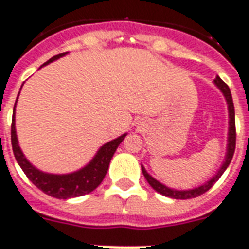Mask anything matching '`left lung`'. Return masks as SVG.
I'll return each instance as SVG.
<instances>
[{
	"mask_svg": "<svg viewBox=\"0 0 249 249\" xmlns=\"http://www.w3.org/2000/svg\"><path fill=\"white\" fill-rule=\"evenodd\" d=\"M213 83L216 84V87L222 91V93L226 97L228 104V116H230V128H228V143H227V154H226V161L223 162L222 167L219 169V171L215 176L210 179L209 182H206L204 185L199 186V187H195L191 190H174L170 187H166L165 185H162L161 182H158L157 179H154L152 176H149L148 171L145 170V167L141 166L142 169L143 177L146 178V181L149 182V185L152 186L154 190L160 193V194L173 198V199H191V198H196L199 195L204 194L206 191H209L213 186V183L218 181L219 178L222 177L224 170L227 169L228 165L231 163V160L233 157V153H235V146H236V129H235V108H233V101L232 96H231V91L226 83L223 82L222 79L216 76V79L213 80Z\"/></svg>",
	"mask_w": 249,
	"mask_h": 249,
	"instance_id": "8db88e82",
	"label": "left lung"
}]
</instances>
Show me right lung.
Instances as JSON below:
<instances>
[{"label":"right lung","instance_id":"right-lung-1","mask_svg":"<svg viewBox=\"0 0 249 249\" xmlns=\"http://www.w3.org/2000/svg\"><path fill=\"white\" fill-rule=\"evenodd\" d=\"M67 53L55 55L50 60H47L43 66L54 62L56 59L62 58ZM18 96H19V93H18ZM14 115H16V106H14L12 120V146L14 157H16L18 165L21 166V169L26 174L27 178L39 190H42L45 194L50 195V196L58 198V199H68V198L82 196V195H86L95 190L97 186L100 185L101 181L104 179L107 171H108V167H109V162L113 157V154H115L116 149H117L120 143L123 142V140L126 136V133H125L117 137L116 140H112L109 142L104 143L99 149L96 156L92 158V161L80 170L73 171V173H70V174H49V173H43V171L38 170L36 167L33 166L30 162L27 161L26 157L23 156V153H22L21 148L18 145V139H17Z\"/></svg>","mask_w":249,"mask_h":249}]
</instances>
